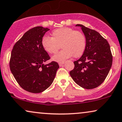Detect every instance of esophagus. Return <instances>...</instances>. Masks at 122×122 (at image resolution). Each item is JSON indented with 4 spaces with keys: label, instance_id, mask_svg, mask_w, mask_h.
Wrapping results in <instances>:
<instances>
[{
    "label": "esophagus",
    "instance_id": "esophagus-1",
    "mask_svg": "<svg viewBox=\"0 0 122 122\" xmlns=\"http://www.w3.org/2000/svg\"><path fill=\"white\" fill-rule=\"evenodd\" d=\"M64 64V62H61V63H59V66H62L63 64Z\"/></svg>",
    "mask_w": 122,
    "mask_h": 122
}]
</instances>
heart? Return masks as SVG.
I'll list each match as a JSON object with an SVG mask.
<instances>
[{"label":"heart","mask_w":122,"mask_h":122,"mask_svg":"<svg viewBox=\"0 0 122 122\" xmlns=\"http://www.w3.org/2000/svg\"><path fill=\"white\" fill-rule=\"evenodd\" d=\"M52 37L44 36L41 44L47 53L55 54L61 45L63 49L52 57L58 63L64 62L73 56L78 58L84 53L86 46V37L83 33L71 28L63 27L55 30L51 33Z\"/></svg>","instance_id":"obj_1"}]
</instances>
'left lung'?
Here are the masks:
<instances>
[{
  "mask_svg": "<svg viewBox=\"0 0 122 122\" xmlns=\"http://www.w3.org/2000/svg\"><path fill=\"white\" fill-rule=\"evenodd\" d=\"M86 40L83 55L74 61L75 68L70 76L77 85L85 89L100 86L105 80L112 67L113 56L108 42L94 30L78 24Z\"/></svg>",
  "mask_w": 122,
  "mask_h": 122,
  "instance_id": "1",
  "label": "left lung"
}]
</instances>
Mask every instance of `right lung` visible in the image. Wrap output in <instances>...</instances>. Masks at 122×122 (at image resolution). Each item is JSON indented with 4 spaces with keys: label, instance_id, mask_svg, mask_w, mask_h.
Segmentation results:
<instances>
[{
    "label": "right lung",
    "instance_id": "right-lung-1",
    "mask_svg": "<svg viewBox=\"0 0 122 122\" xmlns=\"http://www.w3.org/2000/svg\"><path fill=\"white\" fill-rule=\"evenodd\" d=\"M49 30L41 26L29 30L15 44L11 53V72L20 86L28 92L40 93L46 90L59 68L55 61L45 64L50 56L42 47L41 40Z\"/></svg>",
    "mask_w": 122,
    "mask_h": 122
}]
</instances>
